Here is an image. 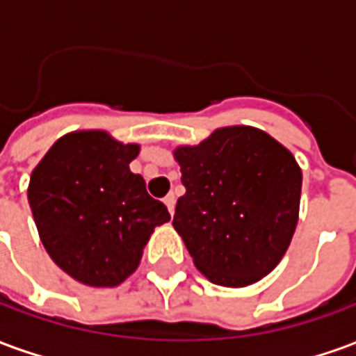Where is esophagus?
Masks as SVG:
<instances>
[{
    "instance_id": "34e87169",
    "label": "esophagus",
    "mask_w": 356,
    "mask_h": 356,
    "mask_svg": "<svg viewBox=\"0 0 356 356\" xmlns=\"http://www.w3.org/2000/svg\"><path fill=\"white\" fill-rule=\"evenodd\" d=\"M163 204L168 206V209H170V213H173V209H175V194L170 193L165 198H163Z\"/></svg>"
}]
</instances>
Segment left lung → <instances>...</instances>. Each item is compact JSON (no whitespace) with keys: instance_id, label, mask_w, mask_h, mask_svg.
Here are the masks:
<instances>
[{"instance_id":"8db88e82","label":"left lung","mask_w":356,"mask_h":356,"mask_svg":"<svg viewBox=\"0 0 356 356\" xmlns=\"http://www.w3.org/2000/svg\"><path fill=\"white\" fill-rule=\"evenodd\" d=\"M186 193L173 227L196 268L242 288L280 263L298 225L301 170L290 150L255 127H223L175 150Z\"/></svg>"}]
</instances>
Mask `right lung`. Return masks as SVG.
<instances>
[{
    "label": "right lung",
    "mask_w": 356,
    "mask_h": 356,
    "mask_svg": "<svg viewBox=\"0 0 356 356\" xmlns=\"http://www.w3.org/2000/svg\"><path fill=\"white\" fill-rule=\"evenodd\" d=\"M137 145L104 131L58 139L32 171L28 202L51 259L88 286H118L137 268L170 211L131 173Z\"/></svg>",
    "instance_id": "1"
}]
</instances>
